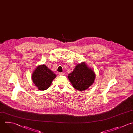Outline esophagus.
Returning a JSON list of instances; mask_svg holds the SVG:
<instances>
[{"label": "esophagus", "instance_id": "esophagus-1", "mask_svg": "<svg viewBox=\"0 0 133 133\" xmlns=\"http://www.w3.org/2000/svg\"><path fill=\"white\" fill-rule=\"evenodd\" d=\"M59 75H64V73L63 72H59Z\"/></svg>", "mask_w": 133, "mask_h": 133}]
</instances>
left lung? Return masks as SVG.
I'll list each match as a JSON object with an SVG mask.
<instances>
[{"mask_svg": "<svg viewBox=\"0 0 133 133\" xmlns=\"http://www.w3.org/2000/svg\"><path fill=\"white\" fill-rule=\"evenodd\" d=\"M95 73L85 62L76 65L73 71L68 76L73 87L79 91H83L90 86L95 79Z\"/></svg>", "mask_w": 133, "mask_h": 133, "instance_id": "obj_1", "label": "left lung"}]
</instances>
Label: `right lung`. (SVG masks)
<instances>
[{
  "instance_id": "right-lung-1",
  "label": "right lung",
  "mask_w": 133,
  "mask_h": 133,
  "mask_svg": "<svg viewBox=\"0 0 133 133\" xmlns=\"http://www.w3.org/2000/svg\"><path fill=\"white\" fill-rule=\"evenodd\" d=\"M56 75L45 64L38 65L32 75V79L35 85L40 90L48 89Z\"/></svg>"
}]
</instances>
